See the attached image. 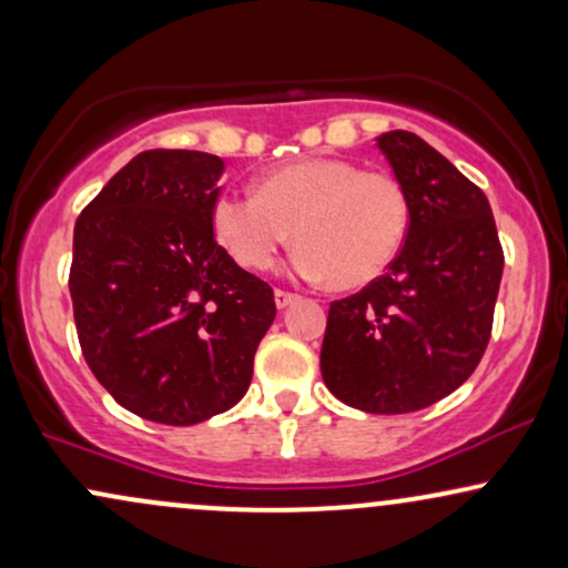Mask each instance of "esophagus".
<instances>
[{
  "mask_svg": "<svg viewBox=\"0 0 568 568\" xmlns=\"http://www.w3.org/2000/svg\"><path fill=\"white\" fill-rule=\"evenodd\" d=\"M298 302V293H291V291H275V304L280 306V310H285V306L296 304Z\"/></svg>",
  "mask_w": 568,
  "mask_h": 568,
  "instance_id": "34e87169",
  "label": "esophagus"
}]
</instances>
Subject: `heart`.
Wrapping results in <instances>:
<instances>
[{"label":"heart","instance_id":"1","mask_svg":"<svg viewBox=\"0 0 568 568\" xmlns=\"http://www.w3.org/2000/svg\"><path fill=\"white\" fill-rule=\"evenodd\" d=\"M219 245L243 270L275 264L296 234L298 272L336 288H363L400 256L410 197L393 173L338 158H304L264 173L256 194L221 192L211 205Z\"/></svg>","mask_w":568,"mask_h":568}]
</instances>
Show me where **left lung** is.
Segmentation results:
<instances>
[{
  "instance_id": "left-lung-1",
  "label": "left lung",
  "mask_w": 568,
  "mask_h": 568,
  "mask_svg": "<svg viewBox=\"0 0 568 568\" xmlns=\"http://www.w3.org/2000/svg\"><path fill=\"white\" fill-rule=\"evenodd\" d=\"M410 197L395 264L331 302L325 387L366 414H410L470 379L488 347L505 253L486 194L419 135L376 139Z\"/></svg>"
}]
</instances>
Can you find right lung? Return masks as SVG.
<instances>
[{
	"instance_id": "obj_1",
	"label": "right lung",
	"mask_w": 568,
	"mask_h": 568,
	"mask_svg": "<svg viewBox=\"0 0 568 568\" xmlns=\"http://www.w3.org/2000/svg\"><path fill=\"white\" fill-rule=\"evenodd\" d=\"M224 162L189 149L141 152L74 224L69 291L80 347L122 408L186 427L247 393L275 291L216 243Z\"/></svg>"
}]
</instances>
